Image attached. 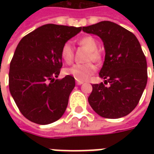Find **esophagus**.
I'll return each instance as SVG.
<instances>
[{
  "instance_id": "34e87169",
  "label": "esophagus",
  "mask_w": 154,
  "mask_h": 154,
  "mask_svg": "<svg viewBox=\"0 0 154 154\" xmlns=\"http://www.w3.org/2000/svg\"><path fill=\"white\" fill-rule=\"evenodd\" d=\"M84 82H82V81H79V80H77L76 81V84L77 85H82V84H83Z\"/></svg>"
}]
</instances>
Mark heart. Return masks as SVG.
I'll return each mask as SVG.
<instances>
[{
	"instance_id": "1",
	"label": "heart",
	"mask_w": 154,
	"mask_h": 154,
	"mask_svg": "<svg viewBox=\"0 0 154 154\" xmlns=\"http://www.w3.org/2000/svg\"><path fill=\"white\" fill-rule=\"evenodd\" d=\"M77 44L89 51L87 60H92L95 63H100L102 60V54L97 50V42L92 36H85L77 40ZM61 57L66 63H71L74 57L73 48L70 42H67L63 45L61 49ZM97 68L92 63L84 64H74L72 67L65 69V73L70 75L79 81H85L95 73Z\"/></svg>"
}]
</instances>
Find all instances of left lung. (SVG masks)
Listing matches in <instances>:
<instances>
[{"label": "left lung", "instance_id": "left-lung-1", "mask_svg": "<svg viewBox=\"0 0 154 154\" xmlns=\"http://www.w3.org/2000/svg\"><path fill=\"white\" fill-rule=\"evenodd\" d=\"M82 30L99 36L106 56L99 76L105 80L92 85L88 102L101 117L118 119L129 115L139 103L148 81L147 61L133 33L110 21H101Z\"/></svg>", "mask_w": 154, "mask_h": 154}]
</instances>
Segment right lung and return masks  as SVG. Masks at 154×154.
Listing matches in <instances>:
<instances>
[{
  "instance_id": "1",
  "label": "right lung",
  "mask_w": 154,
  "mask_h": 154,
  "mask_svg": "<svg viewBox=\"0 0 154 154\" xmlns=\"http://www.w3.org/2000/svg\"><path fill=\"white\" fill-rule=\"evenodd\" d=\"M82 27L48 24L20 41L10 64L9 88L20 111L38 125L59 119L67 109L75 79H56L63 66L61 49Z\"/></svg>"
}]
</instances>
